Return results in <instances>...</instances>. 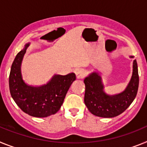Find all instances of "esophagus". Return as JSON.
I'll list each match as a JSON object with an SVG mask.
<instances>
[{
    "mask_svg": "<svg viewBox=\"0 0 147 147\" xmlns=\"http://www.w3.org/2000/svg\"><path fill=\"white\" fill-rule=\"evenodd\" d=\"M75 74H76V77L78 79L84 78L86 76V71L83 69H78L76 70Z\"/></svg>",
    "mask_w": 147,
    "mask_h": 147,
    "instance_id": "esophagus-1",
    "label": "esophagus"
}]
</instances>
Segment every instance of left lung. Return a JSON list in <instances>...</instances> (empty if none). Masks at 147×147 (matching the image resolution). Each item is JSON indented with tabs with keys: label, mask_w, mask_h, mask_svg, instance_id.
<instances>
[{
	"label": "left lung",
	"mask_w": 147,
	"mask_h": 147,
	"mask_svg": "<svg viewBox=\"0 0 147 147\" xmlns=\"http://www.w3.org/2000/svg\"><path fill=\"white\" fill-rule=\"evenodd\" d=\"M129 57L134 58L132 55ZM132 69V77L126 89L115 95H109L104 91L101 77L98 72H92L85 78L84 103L92 114L101 118H113L129 107L138 89L139 76L136 60L133 61Z\"/></svg>",
	"instance_id": "left-lung-1"
}]
</instances>
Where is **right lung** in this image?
Here are the masks:
<instances>
[{"label": "right lung", "mask_w": 147, "mask_h": 147, "mask_svg": "<svg viewBox=\"0 0 147 147\" xmlns=\"http://www.w3.org/2000/svg\"><path fill=\"white\" fill-rule=\"evenodd\" d=\"M29 44H25L12 64L9 78L10 94L23 112L36 118H45L59 110L76 76L73 72L66 75H54L41 86H32L25 83L21 73V63Z\"/></svg>", "instance_id": "right-lung-1"}]
</instances>
